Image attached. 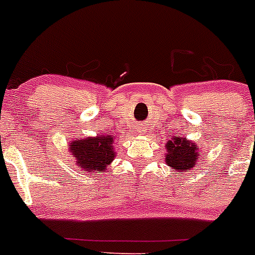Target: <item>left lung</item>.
Instances as JSON below:
<instances>
[{
    "instance_id": "8db88e82",
    "label": "left lung",
    "mask_w": 255,
    "mask_h": 255,
    "mask_svg": "<svg viewBox=\"0 0 255 255\" xmlns=\"http://www.w3.org/2000/svg\"><path fill=\"white\" fill-rule=\"evenodd\" d=\"M167 153L164 155L166 164L172 168L175 172H189L193 170L194 164L199 159L200 147L195 141H191L189 139L182 138V136H173L172 140H168L166 144Z\"/></svg>"
}]
</instances>
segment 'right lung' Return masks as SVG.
Segmentation results:
<instances>
[{"instance_id": "add662e5", "label": "right lung", "mask_w": 255, "mask_h": 255, "mask_svg": "<svg viewBox=\"0 0 255 255\" xmlns=\"http://www.w3.org/2000/svg\"><path fill=\"white\" fill-rule=\"evenodd\" d=\"M116 140L119 139L108 134L76 138L70 141L69 152L74 163L82 171L88 173L103 172L116 157L114 149Z\"/></svg>"}]
</instances>
